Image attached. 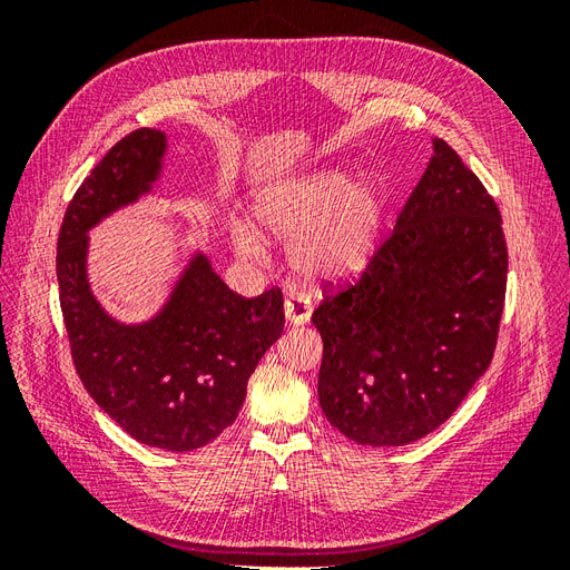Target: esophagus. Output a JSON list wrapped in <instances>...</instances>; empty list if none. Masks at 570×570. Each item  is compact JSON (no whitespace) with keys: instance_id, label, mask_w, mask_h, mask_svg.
<instances>
[{"instance_id":"obj_1","label":"esophagus","mask_w":570,"mask_h":570,"mask_svg":"<svg viewBox=\"0 0 570 570\" xmlns=\"http://www.w3.org/2000/svg\"><path fill=\"white\" fill-rule=\"evenodd\" d=\"M312 304H308L306 297L302 295H292L285 299V318L289 325H304L312 318Z\"/></svg>"}]
</instances>
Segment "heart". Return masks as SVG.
Listing matches in <instances>:
<instances>
[{
  "mask_svg": "<svg viewBox=\"0 0 570 570\" xmlns=\"http://www.w3.org/2000/svg\"><path fill=\"white\" fill-rule=\"evenodd\" d=\"M390 193L381 178L347 168H321L314 174L268 185L256 197L254 216L266 233L289 239V264L312 283L347 281L373 262L385 228ZM235 247L264 262L266 239L249 223L233 228Z\"/></svg>",
  "mask_w": 570,
  "mask_h": 570,
  "instance_id": "1",
  "label": "heart"
}]
</instances>
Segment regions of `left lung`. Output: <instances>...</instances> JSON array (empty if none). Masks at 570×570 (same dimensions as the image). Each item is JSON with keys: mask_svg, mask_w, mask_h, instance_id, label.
<instances>
[{"mask_svg": "<svg viewBox=\"0 0 570 570\" xmlns=\"http://www.w3.org/2000/svg\"><path fill=\"white\" fill-rule=\"evenodd\" d=\"M507 239L488 189L440 137L361 281L327 295L318 402L344 438L433 433L488 371L507 295Z\"/></svg>", "mask_w": 570, "mask_h": 570, "instance_id": "8db88e82", "label": "left lung"}]
</instances>
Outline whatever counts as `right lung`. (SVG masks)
I'll list each match as a JSON object with an SVG mask.
<instances>
[{"mask_svg":"<svg viewBox=\"0 0 570 570\" xmlns=\"http://www.w3.org/2000/svg\"><path fill=\"white\" fill-rule=\"evenodd\" d=\"M168 137L140 128L109 149L68 204L57 252L59 299L73 364L97 406L137 442L193 452L233 425L247 381L283 335V292L239 297L202 249L187 256L147 321L111 316L90 285V230L154 195Z\"/></svg>","mask_w":570,"mask_h":570,"instance_id":"add662e5","label":"right lung"}]
</instances>
